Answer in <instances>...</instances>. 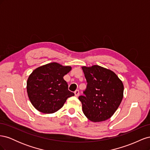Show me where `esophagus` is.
<instances>
[{
    "mask_svg": "<svg viewBox=\"0 0 150 150\" xmlns=\"http://www.w3.org/2000/svg\"><path fill=\"white\" fill-rule=\"evenodd\" d=\"M74 95L76 96H79V91L78 90H76L75 91H74Z\"/></svg>",
    "mask_w": 150,
    "mask_h": 150,
    "instance_id": "34e87169",
    "label": "esophagus"
}]
</instances>
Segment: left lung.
<instances>
[{
  "instance_id": "obj_1",
  "label": "left lung",
  "mask_w": 150,
  "mask_h": 150,
  "mask_svg": "<svg viewBox=\"0 0 150 150\" xmlns=\"http://www.w3.org/2000/svg\"><path fill=\"white\" fill-rule=\"evenodd\" d=\"M87 81L86 96H80L83 111L93 122L106 121L114 115L123 98L124 86L114 72L98 65L82 66Z\"/></svg>"
}]
</instances>
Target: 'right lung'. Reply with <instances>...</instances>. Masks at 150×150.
Masks as SVG:
<instances>
[{"label":"right lung","instance_id":"obj_1","mask_svg":"<svg viewBox=\"0 0 150 150\" xmlns=\"http://www.w3.org/2000/svg\"><path fill=\"white\" fill-rule=\"evenodd\" d=\"M71 69L70 66L51 62L33 71L27 81V92L36 110L52 114L60 110L68 98L74 96L63 78Z\"/></svg>","mask_w":150,"mask_h":150}]
</instances>
